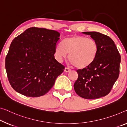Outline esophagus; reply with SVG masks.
Segmentation results:
<instances>
[{
    "instance_id": "1",
    "label": "esophagus",
    "mask_w": 127,
    "mask_h": 127,
    "mask_svg": "<svg viewBox=\"0 0 127 127\" xmlns=\"http://www.w3.org/2000/svg\"><path fill=\"white\" fill-rule=\"evenodd\" d=\"M65 70V71L66 72V73H67V72L70 71V70H70V69H69V68H67V67H65V70Z\"/></svg>"
}]
</instances>
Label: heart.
<instances>
[{"label":"heart","instance_id":"heart-1","mask_svg":"<svg viewBox=\"0 0 127 127\" xmlns=\"http://www.w3.org/2000/svg\"><path fill=\"white\" fill-rule=\"evenodd\" d=\"M97 50V44L94 39L74 35L64 39L61 45H57L54 54L57 61L61 62L69 53V61L75 67L85 69L94 61Z\"/></svg>","mask_w":127,"mask_h":127}]
</instances>
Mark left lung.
Masks as SVG:
<instances>
[{
    "mask_svg": "<svg viewBox=\"0 0 127 127\" xmlns=\"http://www.w3.org/2000/svg\"><path fill=\"white\" fill-rule=\"evenodd\" d=\"M90 35L98 46L97 56L89 67L77 70L78 77L74 84L75 93L83 98L97 99L108 94L120 72V54L114 41L96 32H84Z\"/></svg>",
    "mask_w": 127,
    "mask_h": 127,
    "instance_id": "8db88e82",
    "label": "left lung"
}]
</instances>
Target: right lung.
<instances>
[{
    "label": "right lung",
    "instance_id": "add662e5",
    "mask_svg": "<svg viewBox=\"0 0 127 127\" xmlns=\"http://www.w3.org/2000/svg\"><path fill=\"white\" fill-rule=\"evenodd\" d=\"M60 36L56 31L32 27L13 39L5 66L9 82L17 93L38 97L53 86L65 69L54 56Z\"/></svg>",
    "mask_w": 127,
    "mask_h": 127
}]
</instances>
